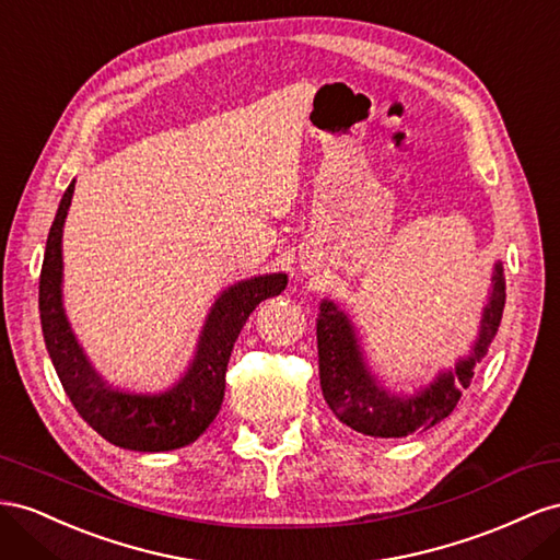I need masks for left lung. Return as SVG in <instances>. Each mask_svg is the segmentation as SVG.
<instances>
[{
  "instance_id": "1",
  "label": "left lung",
  "mask_w": 560,
  "mask_h": 560,
  "mask_svg": "<svg viewBox=\"0 0 560 560\" xmlns=\"http://www.w3.org/2000/svg\"><path fill=\"white\" fill-rule=\"evenodd\" d=\"M504 300V269L498 260L492 269L478 335L469 351L451 369L439 371L427 387L412 394H398L382 385L365 359L349 314L332 300H322L316 318L318 377H322V392L335 418L359 434L375 439H404L448 418L459 401L462 389L471 385L474 369L483 361L498 335Z\"/></svg>"
}]
</instances>
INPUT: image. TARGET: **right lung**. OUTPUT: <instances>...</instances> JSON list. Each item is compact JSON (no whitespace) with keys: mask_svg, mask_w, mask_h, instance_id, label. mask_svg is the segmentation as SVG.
Masks as SVG:
<instances>
[{"mask_svg":"<svg viewBox=\"0 0 560 560\" xmlns=\"http://www.w3.org/2000/svg\"><path fill=\"white\" fill-rule=\"evenodd\" d=\"M72 195L74 180L58 203L39 277L42 332L60 385L89 427L119 448L164 453L195 443L222 406L228 361L246 318L262 300L279 295L289 277L275 271L236 281L222 291L206 314L187 371L168 389L129 392L109 387L77 342L62 307V228Z\"/></svg>","mask_w":560,"mask_h":560,"instance_id":"obj_1","label":"right lung"}]
</instances>
